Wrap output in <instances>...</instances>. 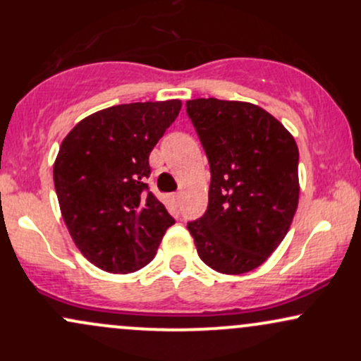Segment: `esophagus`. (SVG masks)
I'll use <instances>...</instances> for the list:
<instances>
[{"mask_svg": "<svg viewBox=\"0 0 361 361\" xmlns=\"http://www.w3.org/2000/svg\"><path fill=\"white\" fill-rule=\"evenodd\" d=\"M173 200H175V202H176V205H180V204H181V193H180V192H178V193H175V195H173Z\"/></svg>", "mask_w": 361, "mask_h": 361, "instance_id": "34e87169", "label": "esophagus"}]
</instances>
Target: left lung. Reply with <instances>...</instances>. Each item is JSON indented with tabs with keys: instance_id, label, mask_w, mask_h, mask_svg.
I'll return each instance as SVG.
<instances>
[{
	"instance_id": "obj_1",
	"label": "left lung",
	"mask_w": 361,
	"mask_h": 361,
	"mask_svg": "<svg viewBox=\"0 0 361 361\" xmlns=\"http://www.w3.org/2000/svg\"><path fill=\"white\" fill-rule=\"evenodd\" d=\"M186 114L210 164L209 207L186 224L197 252L219 273L258 268L287 235L299 204V149L267 110L197 98Z\"/></svg>"
}]
</instances>
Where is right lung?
Returning a JSON list of instances; mask_svg holds the SVG:
<instances>
[{"label": "right lung", "mask_w": 361, "mask_h": 361, "mask_svg": "<svg viewBox=\"0 0 361 361\" xmlns=\"http://www.w3.org/2000/svg\"><path fill=\"white\" fill-rule=\"evenodd\" d=\"M180 110V100L115 105L82 118L62 140L57 200L73 241L94 267L140 270L175 224L146 178L149 154Z\"/></svg>", "instance_id": "add662e5"}]
</instances>
